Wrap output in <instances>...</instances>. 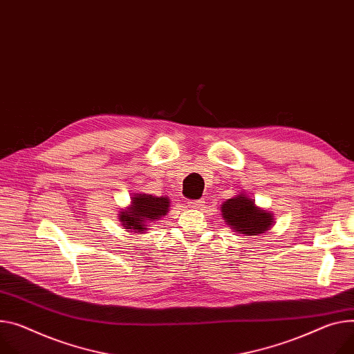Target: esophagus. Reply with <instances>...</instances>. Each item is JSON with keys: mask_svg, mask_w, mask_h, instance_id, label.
<instances>
[{"mask_svg": "<svg viewBox=\"0 0 354 354\" xmlns=\"http://www.w3.org/2000/svg\"><path fill=\"white\" fill-rule=\"evenodd\" d=\"M204 200H197V201H189L188 203V207L189 208H194V209H198V208H203L204 207Z\"/></svg>", "mask_w": 354, "mask_h": 354, "instance_id": "esophagus-1", "label": "esophagus"}]
</instances>
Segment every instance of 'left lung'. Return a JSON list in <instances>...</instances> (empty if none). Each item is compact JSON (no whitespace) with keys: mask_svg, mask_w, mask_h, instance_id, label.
<instances>
[{"mask_svg":"<svg viewBox=\"0 0 354 354\" xmlns=\"http://www.w3.org/2000/svg\"><path fill=\"white\" fill-rule=\"evenodd\" d=\"M223 218L236 234L247 236L266 232L274 224V212L266 211L255 204V200L242 193L228 198L221 204Z\"/></svg>","mask_w":354,"mask_h":354,"instance_id":"obj_1","label":"left lung"}]
</instances>
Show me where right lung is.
Wrapping results in <instances>:
<instances>
[{"label":"right lung","mask_w":354,"mask_h":354,"mask_svg":"<svg viewBox=\"0 0 354 354\" xmlns=\"http://www.w3.org/2000/svg\"><path fill=\"white\" fill-rule=\"evenodd\" d=\"M170 208L169 197H157L146 193H136L130 197V204L118 214L119 221L126 231L145 234L151 223L158 221Z\"/></svg>","instance_id":"add662e5"}]
</instances>
